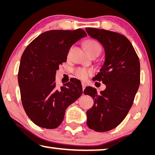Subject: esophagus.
Wrapping results in <instances>:
<instances>
[{"label": "esophagus", "mask_w": 155, "mask_h": 155, "mask_svg": "<svg viewBox=\"0 0 155 155\" xmlns=\"http://www.w3.org/2000/svg\"><path fill=\"white\" fill-rule=\"evenodd\" d=\"M87 86V84L85 82H82V87H83V90H84L85 87Z\"/></svg>", "instance_id": "1"}]
</instances>
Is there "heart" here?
I'll list each match as a JSON object with an SVG mask.
<instances>
[{"label":"heart","instance_id":"b5f03b06","mask_svg":"<svg viewBox=\"0 0 155 155\" xmlns=\"http://www.w3.org/2000/svg\"><path fill=\"white\" fill-rule=\"evenodd\" d=\"M85 48L87 53H91L93 51H99L100 53L101 51V47L99 45V43L94 40H89L85 44ZM74 74L77 76L78 78L81 79H85L87 78L91 72L90 71L85 70L84 68H77L74 70Z\"/></svg>","mask_w":155,"mask_h":155}]
</instances>
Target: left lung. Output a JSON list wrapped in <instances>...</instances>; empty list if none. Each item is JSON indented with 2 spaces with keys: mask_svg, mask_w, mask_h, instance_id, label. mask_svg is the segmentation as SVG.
Returning <instances> with one entry per match:
<instances>
[{
  "mask_svg": "<svg viewBox=\"0 0 155 155\" xmlns=\"http://www.w3.org/2000/svg\"><path fill=\"white\" fill-rule=\"evenodd\" d=\"M85 30L104 47V60L94 78L106 85L100 93L90 86L83 92L94 100L86 112L87 125L94 131L107 132L124 121L133 104L140 84V63L125 36L105 29L87 28Z\"/></svg>",
  "mask_w": 155,
  "mask_h": 155,
  "instance_id": "obj_1",
  "label": "left lung"
}]
</instances>
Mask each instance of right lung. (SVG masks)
Listing matches in <instances>:
<instances>
[{
  "instance_id": "1",
  "label": "right lung",
  "mask_w": 155,
  "mask_h": 155,
  "mask_svg": "<svg viewBox=\"0 0 155 155\" xmlns=\"http://www.w3.org/2000/svg\"><path fill=\"white\" fill-rule=\"evenodd\" d=\"M87 36L82 29L50 30L29 44L21 56L18 81L22 104L27 115L38 126L58 127L70 104L83 93L81 83L73 78L60 89L56 86V73L66 62L71 47Z\"/></svg>"
}]
</instances>
